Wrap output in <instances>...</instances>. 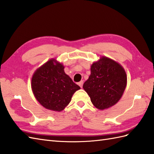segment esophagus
Returning <instances> with one entry per match:
<instances>
[{"label": "esophagus", "mask_w": 154, "mask_h": 154, "mask_svg": "<svg viewBox=\"0 0 154 154\" xmlns=\"http://www.w3.org/2000/svg\"><path fill=\"white\" fill-rule=\"evenodd\" d=\"M83 84H84V81L83 80H82V81L80 82H78V85H79L80 88H82Z\"/></svg>", "instance_id": "obj_1"}]
</instances>
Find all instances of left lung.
Segmentation results:
<instances>
[{"label": "left lung", "instance_id": "1", "mask_svg": "<svg viewBox=\"0 0 154 154\" xmlns=\"http://www.w3.org/2000/svg\"><path fill=\"white\" fill-rule=\"evenodd\" d=\"M127 77L120 64L102 57L91 66V74L83 88L95 107L103 110L120 100L126 86Z\"/></svg>", "mask_w": 154, "mask_h": 154}]
</instances>
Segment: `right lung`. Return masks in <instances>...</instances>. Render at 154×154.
Here are the masks:
<instances>
[{
  "mask_svg": "<svg viewBox=\"0 0 154 154\" xmlns=\"http://www.w3.org/2000/svg\"><path fill=\"white\" fill-rule=\"evenodd\" d=\"M62 64L49 60L37 69L32 79L33 93L39 103L50 110L60 111L80 87L65 74Z\"/></svg>",
  "mask_w": 154,
  "mask_h": 154,
  "instance_id": "add662e5",
  "label": "right lung"
}]
</instances>
